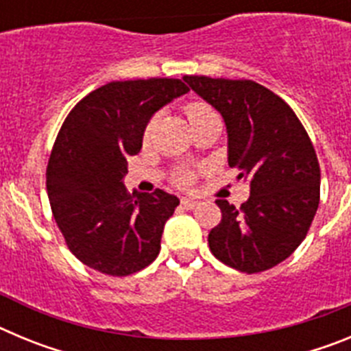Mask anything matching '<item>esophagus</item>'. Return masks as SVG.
Here are the masks:
<instances>
[{
	"label": "esophagus",
	"instance_id": "1",
	"mask_svg": "<svg viewBox=\"0 0 351 351\" xmlns=\"http://www.w3.org/2000/svg\"><path fill=\"white\" fill-rule=\"evenodd\" d=\"M181 204L184 209H195V207L198 206L197 200H193V198H181Z\"/></svg>",
	"mask_w": 351,
	"mask_h": 351
}]
</instances>
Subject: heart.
<instances>
[{
	"mask_svg": "<svg viewBox=\"0 0 351 351\" xmlns=\"http://www.w3.org/2000/svg\"><path fill=\"white\" fill-rule=\"evenodd\" d=\"M207 112H213V108H210L209 105H206V104H200V101H195V104H190L188 107H186V116H188V119H190V121H193L195 117H198V116H204V114H207ZM151 126H153V125L147 126V133L151 132ZM178 182H179V184H190L191 173L186 172V170L179 172Z\"/></svg>",
	"mask_w": 351,
	"mask_h": 351,
	"instance_id": "1",
	"label": "heart"
}]
</instances>
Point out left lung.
I'll list each match as a JSON object with an SVG mask.
<instances>
[{"label":"left lung","mask_w":351,"mask_h":351,"mask_svg":"<svg viewBox=\"0 0 351 351\" xmlns=\"http://www.w3.org/2000/svg\"><path fill=\"white\" fill-rule=\"evenodd\" d=\"M226 126L228 165L250 182L241 207L216 200L221 223L209 234L213 255L255 274L287 260L299 247L320 202V165L295 112L253 80L184 75Z\"/></svg>","instance_id":"1"}]
</instances>
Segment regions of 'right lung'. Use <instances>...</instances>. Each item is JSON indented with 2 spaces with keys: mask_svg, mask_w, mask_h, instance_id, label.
Instances as JSON below:
<instances>
[{
  "mask_svg": "<svg viewBox=\"0 0 351 351\" xmlns=\"http://www.w3.org/2000/svg\"><path fill=\"white\" fill-rule=\"evenodd\" d=\"M190 91L179 79L117 80L89 93L64 119L47 165L52 214L84 265L108 276L147 267L179 198L126 191V156L142 149L151 117Z\"/></svg>",
  "mask_w": 351,
  "mask_h": 351,
  "instance_id": "obj_1",
  "label": "right lung"
}]
</instances>
